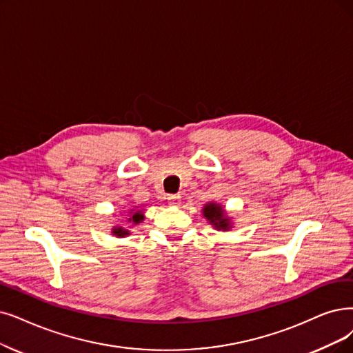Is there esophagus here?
<instances>
[{
  "instance_id": "1",
  "label": "esophagus",
  "mask_w": 353,
  "mask_h": 353,
  "mask_svg": "<svg viewBox=\"0 0 353 353\" xmlns=\"http://www.w3.org/2000/svg\"><path fill=\"white\" fill-rule=\"evenodd\" d=\"M168 203L171 205H179L181 204V195L175 194V195H169L168 196Z\"/></svg>"
}]
</instances>
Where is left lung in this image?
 Returning <instances> with one entry per match:
<instances>
[{
    "instance_id": "8db88e82",
    "label": "left lung",
    "mask_w": 353,
    "mask_h": 353,
    "mask_svg": "<svg viewBox=\"0 0 353 353\" xmlns=\"http://www.w3.org/2000/svg\"><path fill=\"white\" fill-rule=\"evenodd\" d=\"M203 214L208 220V223L217 230H229L232 228V220L225 216L224 208L220 204L208 203L203 208Z\"/></svg>"
}]
</instances>
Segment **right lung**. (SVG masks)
I'll use <instances>...</instances> for the list:
<instances>
[{
    "label": "right lung",
    "instance_id": "obj_1",
    "mask_svg": "<svg viewBox=\"0 0 353 353\" xmlns=\"http://www.w3.org/2000/svg\"><path fill=\"white\" fill-rule=\"evenodd\" d=\"M143 219H145V216H143V211H142V210H137V211L130 210V217L128 219V221H129L132 225H136V224H139V223H142ZM111 233L114 234V236H117V237H124V236H129V234H130V232H129L128 229L121 228V225H120V228H112Z\"/></svg>",
    "mask_w": 353,
    "mask_h": 353
}]
</instances>
